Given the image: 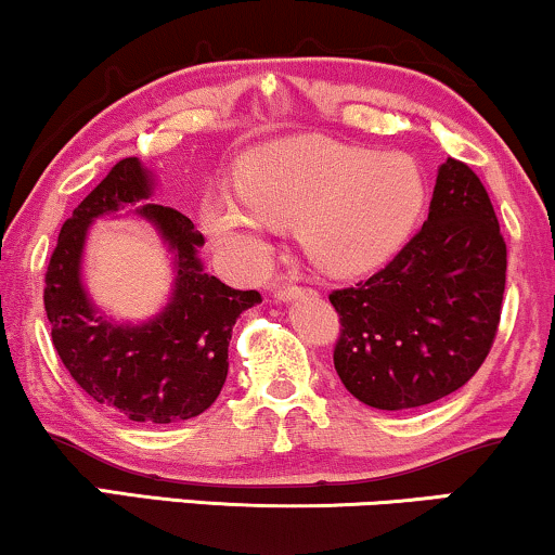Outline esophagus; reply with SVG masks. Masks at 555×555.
Instances as JSON below:
<instances>
[{
  "mask_svg": "<svg viewBox=\"0 0 555 555\" xmlns=\"http://www.w3.org/2000/svg\"><path fill=\"white\" fill-rule=\"evenodd\" d=\"M307 292H312V289H307V286H297V284L273 286V297H276L279 302H292V299L302 297V295H307Z\"/></svg>",
  "mask_w": 555,
  "mask_h": 555,
  "instance_id": "obj_1",
  "label": "esophagus"
}]
</instances>
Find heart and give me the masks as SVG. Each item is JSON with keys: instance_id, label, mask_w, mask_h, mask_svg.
Here are the masks:
<instances>
[{"instance_id": "1", "label": "heart", "mask_w": 555, "mask_h": 555, "mask_svg": "<svg viewBox=\"0 0 555 555\" xmlns=\"http://www.w3.org/2000/svg\"><path fill=\"white\" fill-rule=\"evenodd\" d=\"M232 198L211 193L202 224L224 256L263 263L266 227L297 230L318 269L353 276L403 248L424 209V178L409 155L302 137L250 152L235 170Z\"/></svg>"}]
</instances>
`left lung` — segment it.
Segmentation results:
<instances>
[{
    "label": "left lung",
    "mask_w": 555,
    "mask_h": 555,
    "mask_svg": "<svg viewBox=\"0 0 555 555\" xmlns=\"http://www.w3.org/2000/svg\"><path fill=\"white\" fill-rule=\"evenodd\" d=\"M506 243L480 178L447 157L429 219L364 282L331 292L341 320L333 364L379 411L429 405L480 370L496 338Z\"/></svg>",
    "instance_id": "8db88e82"
}]
</instances>
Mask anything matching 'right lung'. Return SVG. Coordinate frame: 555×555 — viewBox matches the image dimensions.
Returning a JSON list of instances; mask_svg holds the SVG:
<instances>
[{
  "label": "right lung",
  "instance_id": "obj_1",
  "mask_svg": "<svg viewBox=\"0 0 555 555\" xmlns=\"http://www.w3.org/2000/svg\"><path fill=\"white\" fill-rule=\"evenodd\" d=\"M152 196V176L137 157L116 163L66 219L46 271L43 305L51 341L66 372L95 403L139 424H176L198 416L227 379V349L240 312L260 302L204 273V235L172 206L144 204L176 253V289L168 307L142 325L105 320L82 286V250L90 224Z\"/></svg>",
  "mask_w": 555,
  "mask_h": 555
}]
</instances>
